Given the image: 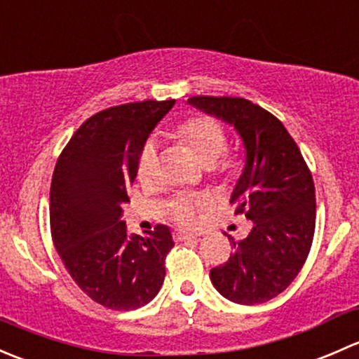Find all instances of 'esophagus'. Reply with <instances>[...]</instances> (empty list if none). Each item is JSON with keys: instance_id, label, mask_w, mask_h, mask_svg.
I'll use <instances>...</instances> for the list:
<instances>
[{"instance_id": "34e87169", "label": "esophagus", "mask_w": 359, "mask_h": 359, "mask_svg": "<svg viewBox=\"0 0 359 359\" xmlns=\"http://www.w3.org/2000/svg\"><path fill=\"white\" fill-rule=\"evenodd\" d=\"M191 238H196V234H194V233H187V231H182V229H175V231H173V240L184 241V240H191Z\"/></svg>"}]
</instances>
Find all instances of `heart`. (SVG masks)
<instances>
[{
	"instance_id": "b5f03b06",
	"label": "heart",
	"mask_w": 359,
	"mask_h": 359,
	"mask_svg": "<svg viewBox=\"0 0 359 359\" xmlns=\"http://www.w3.org/2000/svg\"><path fill=\"white\" fill-rule=\"evenodd\" d=\"M172 139L187 147L219 184H229L240 170V159L234 153H226L227 133L217 119L210 116H193L180 121L172 130ZM158 173V151L154 142H146L140 149L137 161V175L142 182H149ZM205 205L203 200L189 196L175 198L168 206V213L175 222L193 226L196 222L198 208Z\"/></svg>"
}]
</instances>
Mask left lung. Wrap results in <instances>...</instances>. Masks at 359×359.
<instances>
[{
    "label": "left lung",
    "instance_id": "8db88e82",
    "mask_svg": "<svg viewBox=\"0 0 359 359\" xmlns=\"http://www.w3.org/2000/svg\"><path fill=\"white\" fill-rule=\"evenodd\" d=\"M189 104L234 125L247 147V165L231 205L253 227L245 240L229 238V260L210 280L231 302L253 306L280 295L300 273L316 227L314 182L306 159L283 123L241 97H191Z\"/></svg>",
    "mask_w": 359,
    "mask_h": 359
}]
</instances>
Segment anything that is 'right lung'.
<instances>
[{"label":"right lung","mask_w":359,"mask_h":359,"mask_svg":"<svg viewBox=\"0 0 359 359\" xmlns=\"http://www.w3.org/2000/svg\"><path fill=\"white\" fill-rule=\"evenodd\" d=\"M175 100H144L90 116L57 159L50 187L52 240L74 283L92 300L132 311L156 297L173 247L166 226L126 233L123 203L147 137Z\"/></svg>","instance_id":"obj_1"}]
</instances>
